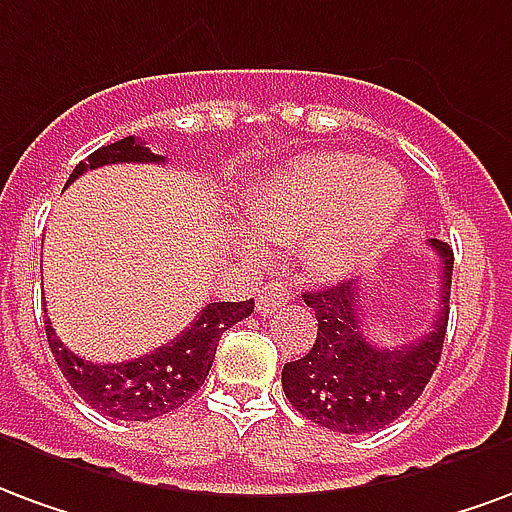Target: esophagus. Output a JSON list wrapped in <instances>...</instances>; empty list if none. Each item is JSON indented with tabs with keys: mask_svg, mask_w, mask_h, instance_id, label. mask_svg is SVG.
<instances>
[{
	"mask_svg": "<svg viewBox=\"0 0 512 512\" xmlns=\"http://www.w3.org/2000/svg\"><path fill=\"white\" fill-rule=\"evenodd\" d=\"M289 286H286V281H281V278H275V281L264 283L259 289V297H256V311L261 313V316H272L275 311H281L283 305L289 302Z\"/></svg>",
	"mask_w": 512,
	"mask_h": 512,
	"instance_id": "obj_1",
	"label": "esophagus"
}]
</instances>
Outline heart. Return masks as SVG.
Wrapping results in <instances>:
<instances>
[{"instance_id": "1", "label": "heart", "mask_w": 512, "mask_h": 512, "mask_svg": "<svg viewBox=\"0 0 512 512\" xmlns=\"http://www.w3.org/2000/svg\"><path fill=\"white\" fill-rule=\"evenodd\" d=\"M406 188L398 171L368 166L360 155H316L283 171L248 204V223L261 237H297L305 259L324 278H341L390 234L404 207ZM253 248V237H240Z\"/></svg>"}]
</instances>
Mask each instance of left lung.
I'll return each instance as SVG.
<instances>
[{
  "label": "left lung",
  "mask_w": 512,
  "mask_h": 512,
  "mask_svg": "<svg viewBox=\"0 0 512 512\" xmlns=\"http://www.w3.org/2000/svg\"><path fill=\"white\" fill-rule=\"evenodd\" d=\"M439 259L442 292L431 330L398 349H379L363 335L360 289L354 281L305 292L302 300L316 311L319 333L311 352L283 365V393L289 404L330 431L368 434L398 420L431 382L450 316L453 248L428 240Z\"/></svg>",
  "instance_id": "1"
}]
</instances>
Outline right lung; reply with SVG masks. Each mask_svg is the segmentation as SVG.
I'll use <instances>...</instances> for the list:
<instances>
[{
    "label": "right lung",
    "instance_id": "add662e5",
    "mask_svg": "<svg viewBox=\"0 0 512 512\" xmlns=\"http://www.w3.org/2000/svg\"><path fill=\"white\" fill-rule=\"evenodd\" d=\"M108 163H163V155H155L147 144L128 136L108 147L95 149L84 163H78L67 182L81 177L84 171L100 169ZM253 313V300L245 302H210L193 319L188 330L171 343H163L152 354L128 360V363H89L67 349L59 335L46 322V338L59 371L92 409H98L114 420H155L169 414L199 393L210 374L220 335L231 324L248 319Z\"/></svg>",
    "mask_w": 512,
    "mask_h": 512
}]
</instances>
